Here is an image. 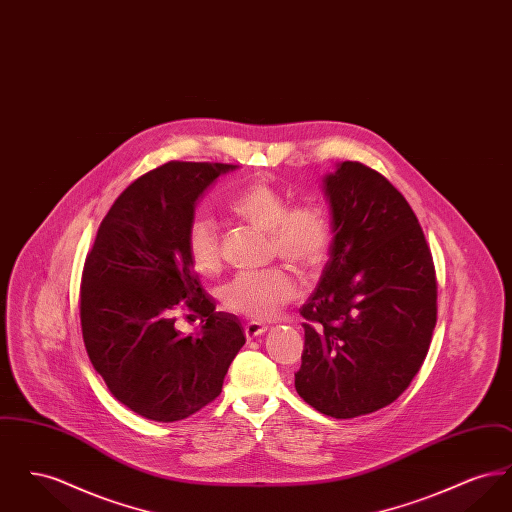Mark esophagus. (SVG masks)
<instances>
[{
    "label": "esophagus",
    "mask_w": 512,
    "mask_h": 512,
    "mask_svg": "<svg viewBox=\"0 0 512 512\" xmlns=\"http://www.w3.org/2000/svg\"><path fill=\"white\" fill-rule=\"evenodd\" d=\"M265 332H267V326L261 324V322H247L244 326V334L247 340H253V338H257Z\"/></svg>",
    "instance_id": "34e87169"
}]
</instances>
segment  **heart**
Here are the masks:
<instances>
[{
    "mask_svg": "<svg viewBox=\"0 0 512 512\" xmlns=\"http://www.w3.org/2000/svg\"><path fill=\"white\" fill-rule=\"evenodd\" d=\"M230 209L247 224L268 232L272 255L313 274L328 261L334 244V220L324 203L307 201L290 207V199L268 180H253L232 197ZM186 253L201 274L222 267L219 228L211 217L197 215L186 228ZM299 288L286 267L236 274L220 292L226 311L251 320H270L297 297Z\"/></svg>",
    "mask_w": 512,
    "mask_h": 512,
    "instance_id": "obj_1",
    "label": "heart"
}]
</instances>
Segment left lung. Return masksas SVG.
I'll return each mask as SVG.
<instances>
[{
    "label": "left lung",
    "mask_w": 512,
    "mask_h": 512,
    "mask_svg": "<svg viewBox=\"0 0 512 512\" xmlns=\"http://www.w3.org/2000/svg\"><path fill=\"white\" fill-rule=\"evenodd\" d=\"M324 188L334 244L299 309L305 347L295 390L318 413L355 418L413 382L436 328L438 282L418 219L386 176L345 161Z\"/></svg>",
    "instance_id": "8db88e82"
}]
</instances>
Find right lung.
<instances>
[{"label":"right lung","instance_id":"1","mask_svg":"<svg viewBox=\"0 0 512 512\" xmlns=\"http://www.w3.org/2000/svg\"><path fill=\"white\" fill-rule=\"evenodd\" d=\"M226 163L169 161L122 192L90 247L80 282L88 357L130 411L176 422L220 395L245 343L238 318L217 313L186 253V228L201 192ZM182 308L202 320L199 337L173 328Z\"/></svg>","mask_w":512,"mask_h":512}]
</instances>
